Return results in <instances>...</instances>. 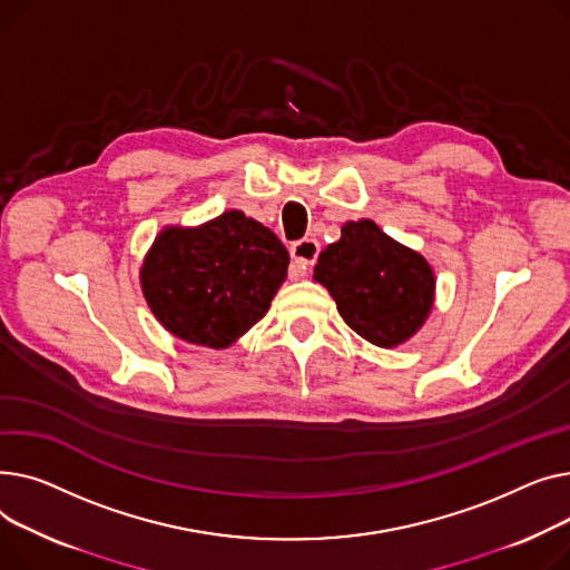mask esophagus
Instances as JSON below:
<instances>
[{
	"mask_svg": "<svg viewBox=\"0 0 570 570\" xmlns=\"http://www.w3.org/2000/svg\"><path fill=\"white\" fill-rule=\"evenodd\" d=\"M289 255H292V264H289L292 276H306V272L320 255V244L315 239H301L289 248Z\"/></svg>",
	"mask_w": 570,
	"mask_h": 570,
	"instance_id": "obj_1",
	"label": "esophagus"
}]
</instances>
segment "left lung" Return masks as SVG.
I'll return each instance as SVG.
<instances>
[{
	"instance_id": "obj_1",
	"label": "left lung",
	"mask_w": 570,
	"mask_h": 570,
	"mask_svg": "<svg viewBox=\"0 0 570 570\" xmlns=\"http://www.w3.org/2000/svg\"><path fill=\"white\" fill-rule=\"evenodd\" d=\"M313 278L336 298L347 326L380 347L412 338L434 294L425 257L386 237L373 220L345 223L341 239L320 253Z\"/></svg>"
}]
</instances>
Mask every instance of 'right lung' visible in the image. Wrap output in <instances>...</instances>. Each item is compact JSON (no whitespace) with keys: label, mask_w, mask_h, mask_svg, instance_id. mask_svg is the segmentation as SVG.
Wrapping results in <instances>:
<instances>
[{"label":"right lung","mask_w":570,"mask_h":570,"mask_svg":"<svg viewBox=\"0 0 570 570\" xmlns=\"http://www.w3.org/2000/svg\"><path fill=\"white\" fill-rule=\"evenodd\" d=\"M287 264L269 227L225 212L203 227L165 229L145 259L142 289L167 331L220 350L266 315Z\"/></svg>","instance_id":"1"}]
</instances>
